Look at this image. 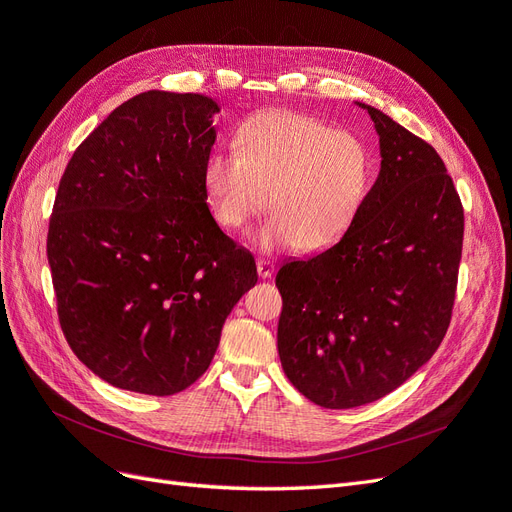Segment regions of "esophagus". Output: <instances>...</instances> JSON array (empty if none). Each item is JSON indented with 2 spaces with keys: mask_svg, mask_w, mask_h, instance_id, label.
Returning <instances> with one entry per match:
<instances>
[{
  "mask_svg": "<svg viewBox=\"0 0 512 512\" xmlns=\"http://www.w3.org/2000/svg\"><path fill=\"white\" fill-rule=\"evenodd\" d=\"M257 274L261 278H272V274H274V261H270V259H257Z\"/></svg>",
  "mask_w": 512,
  "mask_h": 512,
  "instance_id": "esophagus-1",
  "label": "esophagus"
}]
</instances>
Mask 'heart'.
I'll use <instances>...</instances> for the list:
<instances>
[{
    "mask_svg": "<svg viewBox=\"0 0 512 512\" xmlns=\"http://www.w3.org/2000/svg\"><path fill=\"white\" fill-rule=\"evenodd\" d=\"M238 153L214 151L204 163L212 217L240 229L263 210L253 234L266 251L298 246L319 253L349 232L370 189L372 159L353 131L291 110L253 114L238 129Z\"/></svg>",
    "mask_w": 512,
    "mask_h": 512,
    "instance_id": "heart-1",
    "label": "heart"
}]
</instances>
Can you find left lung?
<instances>
[{"mask_svg": "<svg viewBox=\"0 0 512 512\" xmlns=\"http://www.w3.org/2000/svg\"><path fill=\"white\" fill-rule=\"evenodd\" d=\"M359 106L381 144L376 183L334 246L276 274L280 364L323 408L370 404L430 361L451 323L464 242V208L434 146Z\"/></svg>", "mask_w": 512, "mask_h": 512, "instance_id": "left-lung-1", "label": "left lung"}]
</instances>
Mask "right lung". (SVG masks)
<instances>
[{
    "label": "right lung",
    "mask_w": 512,
    "mask_h": 512,
    "mask_svg": "<svg viewBox=\"0 0 512 512\" xmlns=\"http://www.w3.org/2000/svg\"><path fill=\"white\" fill-rule=\"evenodd\" d=\"M214 100L146 91L114 108L65 168L46 255L63 336L106 383L174 395L200 378L257 283L204 191Z\"/></svg>",
    "instance_id": "add662e5"
}]
</instances>
